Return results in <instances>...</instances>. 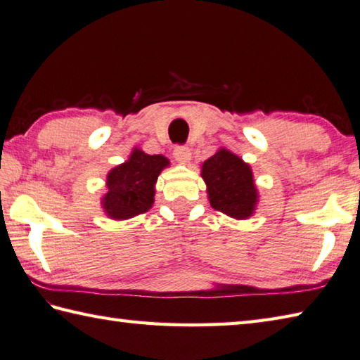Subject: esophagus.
Returning a JSON list of instances; mask_svg holds the SVG:
<instances>
[{"mask_svg":"<svg viewBox=\"0 0 360 360\" xmlns=\"http://www.w3.org/2000/svg\"><path fill=\"white\" fill-rule=\"evenodd\" d=\"M173 156H174L176 160L179 162V164H188V162L192 160V151H190L188 146L178 145L174 148Z\"/></svg>","mask_w":360,"mask_h":360,"instance_id":"obj_1","label":"esophagus"}]
</instances>
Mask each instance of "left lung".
<instances>
[{
	"label": "left lung",
	"mask_w": 360,
	"mask_h": 360,
	"mask_svg": "<svg viewBox=\"0 0 360 360\" xmlns=\"http://www.w3.org/2000/svg\"><path fill=\"white\" fill-rule=\"evenodd\" d=\"M201 178L207 186V198L215 210L237 220L250 218L259 200L251 167L226 148L204 160Z\"/></svg>",
	"instance_id": "obj_1"
}]
</instances>
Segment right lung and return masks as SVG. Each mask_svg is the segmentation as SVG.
<instances>
[{
	"mask_svg": "<svg viewBox=\"0 0 360 360\" xmlns=\"http://www.w3.org/2000/svg\"><path fill=\"white\" fill-rule=\"evenodd\" d=\"M170 165L162 154L143 153L134 148L129 159L108 173L101 204L105 215L114 220H128L151 209L160 172Z\"/></svg>",
	"mask_w": 360,
	"mask_h": 360,
	"instance_id": "1",
	"label": "right lung"
}]
</instances>
